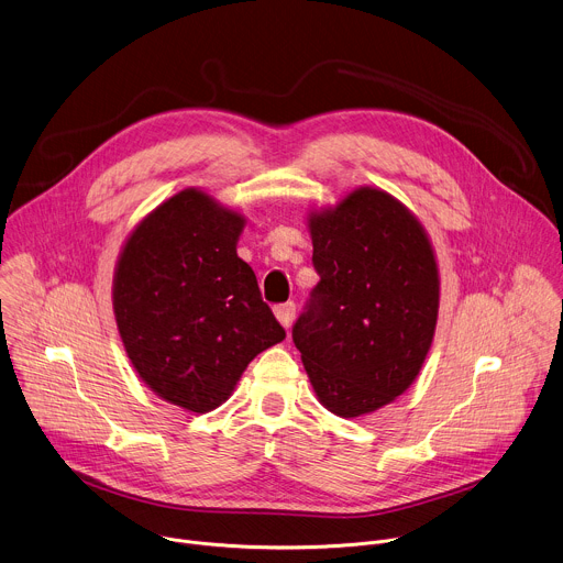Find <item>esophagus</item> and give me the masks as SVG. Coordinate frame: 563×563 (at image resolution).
<instances>
[{
	"label": "esophagus",
	"mask_w": 563,
	"mask_h": 563,
	"mask_svg": "<svg viewBox=\"0 0 563 563\" xmlns=\"http://www.w3.org/2000/svg\"><path fill=\"white\" fill-rule=\"evenodd\" d=\"M274 313H276V318L280 320V325L289 330L291 323H294V316H296V302H294V300L280 302V305L274 307Z\"/></svg>",
	"instance_id": "obj_1"
}]
</instances>
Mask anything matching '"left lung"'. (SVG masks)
<instances>
[{
    "mask_svg": "<svg viewBox=\"0 0 563 563\" xmlns=\"http://www.w3.org/2000/svg\"><path fill=\"white\" fill-rule=\"evenodd\" d=\"M309 231L320 280L291 339L320 404L354 419L417 378L437 328L439 269L419 220L380 189L313 213Z\"/></svg>",
    "mask_w": 563,
    "mask_h": 563,
    "instance_id": "1",
    "label": "left lung"
}]
</instances>
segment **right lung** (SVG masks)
I'll return each mask as SVG.
<instances>
[{
  "instance_id": "right-lung-1",
  "label": "right lung",
  "mask_w": 563,
  "mask_h": 563,
  "mask_svg": "<svg viewBox=\"0 0 563 563\" xmlns=\"http://www.w3.org/2000/svg\"><path fill=\"white\" fill-rule=\"evenodd\" d=\"M245 218L185 189L148 213L120 254L113 309L140 378L165 400L209 412L285 330L235 254Z\"/></svg>"
}]
</instances>
